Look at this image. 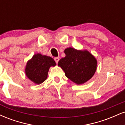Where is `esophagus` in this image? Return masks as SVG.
<instances>
[{
  "label": "esophagus",
  "instance_id": "34e87169",
  "mask_svg": "<svg viewBox=\"0 0 125 125\" xmlns=\"http://www.w3.org/2000/svg\"><path fill=\"white\" fill-rule=\"evenodd\" d=\"M54 61H55V62L56 63V64H58V62H59V58H58V57H57V58H54Z\"/></svg>",
  "mask_w": 125,
  "mask_h": 125
}]
</instances>
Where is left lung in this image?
<instances>
[{
	"mask_svg": "<svg viewBox=\"0 0 125 125\" xmlns=\"http://www.w3.org/2000/svg\"><path fill=\"white\" fill-rule=\"evenodd\" d=\"M64 52L66 56L61 59L58 66L63 70L67 78L81 84L92 77L96 71L97 60L89 52L68 48Z\"/></svg>",
	"mask_w": 125,
	"mask_h": 125,
	"instance_id": "left-lung-1",
	"label": "left lung"
}]
</instances>
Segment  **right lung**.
Masks as SVG:
<instances>
[{"instance_id": "1", "label": "right lung", "mask_w": 125, "mask_h": 125, "mask_svg": "<svg viewBox=\"0 0 125 125\" xmlns=\"http://www.w3.org/2000/svg\"><path fill=\"white\" fill-rule=\"evenodd\" d=\"M54 66L56 63L51 57L41 53L35 54L27 62L26 75L33 82L39 84L47 79L50 67Z\"/></svg>"}]
</instances>
